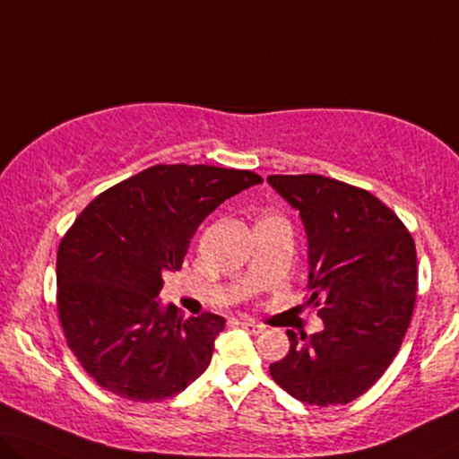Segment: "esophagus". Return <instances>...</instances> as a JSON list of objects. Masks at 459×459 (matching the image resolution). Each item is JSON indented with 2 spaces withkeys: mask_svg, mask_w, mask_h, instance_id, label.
I'll list each match as a JSON object with an SVG mask.
<instances>
[{
  "mask_svg": "<svg viewBox=\"0 0 459 459\" xmlns=\"http://www.w3.org/2000/svg\"><path fill=\"white\" fill-rule=\"evenodd\" d=\"M238 325L245 327V330H247L249 333H262L264 332V325H259V324H255V321H251V319H241V321H238Z\"/></svg>",
  "mask_w": 459,
  "mask_h": 459,
  "instance_id": "esophagus-1",
  "label": "esophagus"
}]
</instances>
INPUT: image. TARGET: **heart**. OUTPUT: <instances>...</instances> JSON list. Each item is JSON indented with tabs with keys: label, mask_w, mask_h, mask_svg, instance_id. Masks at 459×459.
<instances>
[{
	"label": "heart",
	"mask_w": 459,
	"mask_h": 459,
	"mask_svg": "<svg viewBox=\"0 0 459 459\" xmlns=\"http://www.w3.org/2000/svg\"><path fill=\"white\" fill-rule=\"evenodd\" d=\"M272 221H278V218H272V216H265V218H262V221H259V222H272Z\"/></svg>",
	"instance_id": "b5f03b06"
}]
</instances>
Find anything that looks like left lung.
I'll return each instance as SVG.
<instances>
[{"mask_svg": "<svg viewBox=\"0 0 459 459\" xmlns=\"http://www.w3.org/2000/svg\"><path fill=\"white\" fill-rule=\"evenodd\" d=\"M307 235L309 299L324 330H289L290 351L270 375L305 404L338 406L375 385L400 351L416 300L408 229L365 189L321 175H270Z\"/></svg>", "mask_w": 459, "mask_h": 459, "instance_id": "left-lung-1", "label": "left lung"}]
</instances>
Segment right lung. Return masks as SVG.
<instances>
[{"label": "right lung", "instance_id": "1", "mask_svg": "<svg viewBox=\"0 0 459 459\" xmlns=\"http://www.w3.org/2000/svg\"><path fill=\"white\" fill-rule=\"evenodd\" d=\"M264 179L251 170L156 164L82 210L57 251V309L67 346L119 398L160 402L206 371L224 317L183 319L160 303L191 237L224 200Z\"/></svg>", "mask_w": 459, "mask_h": 459}]
</instances>
